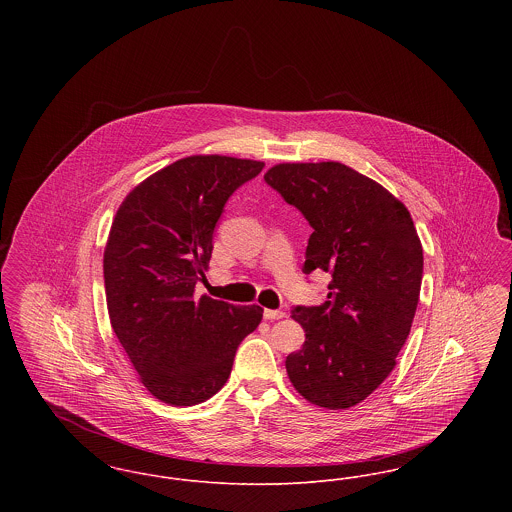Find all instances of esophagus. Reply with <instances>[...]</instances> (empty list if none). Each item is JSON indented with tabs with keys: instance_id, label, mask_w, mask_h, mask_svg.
Masks as SVG:
<instances>
[{
	"instance_id": "1",
	"label": "esophagus",
	"mask_w": 512,
	"mask_h": 512,
	"mask_svg": "<svg viewBox=\"0 0 512 512\" xmlns=\"http://www.w3.org/2000/svg\"><path fill=\"white\" fill-rule=\"evenodd\" d=\"M265 318L267 320H280V318L286 317V313L284 311H272V309H265Z\"/></svg>"
}]
</instances>
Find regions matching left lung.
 Listing matches in <instances>:
<instances>
[{
    "label": "left lung",
    "instance_id": "1",
    "mask_svg": "<svg viewBox=\"0 0 512 512\" xmlns=\"http://www.w3.org/2000/svg\"><path fill=\"white\" fill-rule=\"evenodd\" d=\"M265 180L313 226L303 270L332 276L322 305L293 311L305 343L286 372L309 403L355 407L390 376L411 332L424 265L411 213L336 161L280 163Z\"/></svg>",
    "mask_w": 512,
    "mask_h": 512
}]
</instances>
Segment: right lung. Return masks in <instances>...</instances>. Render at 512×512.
I'll return each mask as SVG.
<instances>
[{
  "mask_svg": "<svg viewBox=\"0 0 512 512\" xmlns=\"http://www.w3.org/2000/svg\"><path fill=\"white\" fill-rule=\"evenodd\" d=\"M263 161L192 155L147 176L113 219L103 251L113 332L155 399L192 407L226 384L259 305L195 297L213 253L222 207Z\"/></svg>",
  "mask_w": 512,
  "mask_h": 512,
  "instance_id": "1",
  "label": "right lung"
}]
</instances>
